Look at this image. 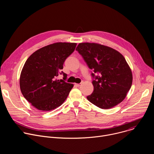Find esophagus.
<instances>
[{
    "instance_id": "obj_1",
    "label": "esophagus",
    "mask_w": 154,
    "mask_h": 154,
    "mask_svg": "<svg viewBox=\"0 0 154 154\" xmlns=\"http://www.w3.org/2000/svg\"><path fill=\"white\" fill-rule=\"evenodd\" d=\"M81 85H82V83H75V86H77V87H79Z\"/></svg>"
}]
</instances>
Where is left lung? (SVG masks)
Wrapping results in <instances>:
<instances>
[{"mask_svg":"<svg viewBox=\"0 0 154 154\" xmlns=\"http://www.w3.org/2000/svg\"><path fill=\"white\" fill-rule=\"evenodd\" d=\"M76 51L93 71L94 91L87 99L102 109L111 108L121 103L130 90L133 79L123 55L96 43H80Z\"/></svg>","mask_w":154,"mask_h":154,"instance_id":"8db88e82","label":"left lung"}]
</instances>
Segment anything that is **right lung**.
<instances>
[{
	"label": "right lung",
	"mask_w": 154,
	"mask_h": 154,
	"mask_svg": "<svg viewBox=\"0 0 154 154\" xmlns=\"http://www.w3.org/2000/svg\"><path fill=\"white\" fill-rule=\"evenodd\" d=\"M77 44L56 42L33 53L26 61L20 76L22 94L32 106L41 111H51L60 106L74 85L64 80L62 71L64 61L75 50ZM60 74L63 79L56 78Z\"/></svg>",
	"instance_id": "add662e5"
}]
</instances>
